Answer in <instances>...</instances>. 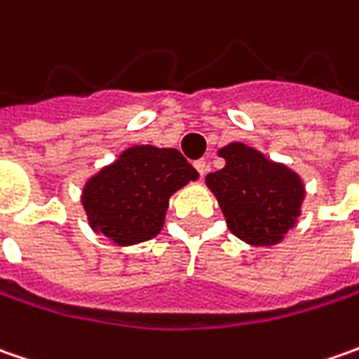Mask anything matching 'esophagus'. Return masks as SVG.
Segmentation results:
<instances>
[{
	"mask_svg": "<svg viewBox=\"0 0 359 359\" xmlns=\"http://www.w3.org/2000/svg\"><path fill=\"white\" fill-rule=\"evenodd\" d=\"M194 168L198 170V173H200L201 177H203V175L208 173V170H210V168H208V161H205V159H198V161H194Z\"/></svg>",
	"mask_w": 359,
	"mask_h": 359,
	"instance_id": "esophagus-1",
	"label": "esophagus"
}]
</instances>
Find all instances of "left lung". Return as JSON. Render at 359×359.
I'll use <instances>...</instances> for the list:
<instances>
[{
	"instance_id": "8db88e82",
	"label": "left lung",
	"mask_w": 359,
	"mask_h": 359,
	"mask_svg": "<svg viewBox=\"0 0 359 359\" xmlns=\"http://www.w3.org/2000/svg\"><path fill=\"white\" fill-rule=\"evenodd\" d=\"M222 170L205 175L229 231L250 245H276L297 224L306 187L287 165L233 142L217 151Z\"/></svg>"
}]
</instances>
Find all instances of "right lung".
Segmentation results:
<instances>
[{
  "mask_svg": "<svg viewBox=\"0 0 359 359\" xmlns=\"http://www.w3.org/2000/svg\"><path fill=\"white\" fill-rule=\"evenodd\" d=\"M198 177L173 147L131 145L86 182L81 205L93 231L116 245H135L158 236L170 198Z\"/></svg>",
  "mask_w": 359,
  "mask_h": 359,
  "instance_id": "obj_1",
  "label": "right lung"
}]
</instances>
